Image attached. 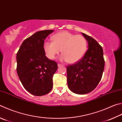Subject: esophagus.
<instances>
[{
  "label": "esophagus",
  "mask_w": 122,
  "mask_h": 122,
  "mask_svg": "<svg viewBox=\"0 0 122 122\" xmlns=\"http://www.w3.org/2000/svg\"><path fill=\"white\" fill-rule=\"evenodd\" d=\"M57 66H58L59 67H61V66H62L63 65H62V64H61V63H58V65H57Z\"/></svg>",
  "instance_id": "obj_1"
}]
</instances>
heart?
I'll return each mask as SVG.
<instances>
[{
    "instance_id": "1",
    "label": "heart",
    "mask_w": 122,
    "mask_h": 122,
    "mask_svg": "<svg viewBox=\"0 0 122 122\" xmlns=\"http://www.w3.org/2000/svg\"><path fill=\"white\" fill-rule=\"evenodd\" d=\"M52 41H47L44 49L47 56L54 59L60 53L62 60L75 63L83 58L87 48L86 39L81 35H76L68 31H62L54 35Z\"/></svg>"
}]
</instances>
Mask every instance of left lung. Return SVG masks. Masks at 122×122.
Masks as SVG:
<instances>
[{"mask_svg":"<svg viewBox=\"0 0 122 122\" xmlns=\"http://www.w3.org/2000/svg\"><path fill=\"white\" fill-rule=\"evenodd\" d=\"M88 48L78 62L67 67V83L72 92L85 94L94 90L100 81L105 67L102 46L94 38L81 33Z\"/></svg>","mask_w":122,"mask_h":122,"instance_id":"1","label":"left lung"}]
</instances>
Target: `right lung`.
I'll list each match as a JSON object with an SVG mask.
<instances>
[{
	"mask_svg": "<svg viewBox=\"0 0 122 122\" xmlns=\"http://www.w3.org/2000/svg\"><path fill=\"white\" fill-rule=\"evenodd\" d=\"M46 30L35 33L25 39L16 54V71L24 88L36 96L45 95L51 91L53 77L57 63L45 56L44 40L53 32Z\"/></svg>",
	"mask_w": 122,
	"mask_h": 122,
	"instance_id": "right-lung-1",
	"label": "right lung"
}]
</instances>
